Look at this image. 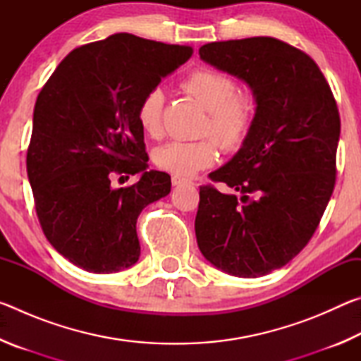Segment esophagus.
<instances>
[{
	"mask_svg": "<svg viewBox=\"0 0 361 361\" xmlns=\"http://www.w3.org/2000/svg\"><path fill=\"white\" fill-rule=\"evenodd\" d=\"M191 180L185 178V176H180V175H173L172 176V185L173 186H181V185H191Z\"/></svg>",
	"mask_w": 361,
	"mask_h": 361,
	"instance_id": "esophagus-1",
	"label": "esophagus"
}]
</instances>
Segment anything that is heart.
<instances>
[{"label":"heart","instance_id":"heart-1","mask_svg":"<svg viewBox=\"0 0 361 361\" xmlns=\"http://www.w3.org/2000/svg\"><path fill=\"white\" fill-rule=\"evenodd\" d=\"M181 87L209 111L205 133H212L224 149L239 148L255 122V95L248 90L237 89L231 76L209 66L189 73L183 79ZM162 114L164 92L161 87H152L142 97L137 106V121L142 130L154 138L161 135ZM216 157L218 148L212 138L197 142L175 140L154 151L157 167L180 176H191L199 170L212 167Z\"/></svg>","mask_w":361,"mask_h":361}]
</instances>
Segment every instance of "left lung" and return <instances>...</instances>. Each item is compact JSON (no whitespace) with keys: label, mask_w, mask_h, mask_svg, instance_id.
<instances>
[{"label":"left lung","mask_w":361,"mask_h":361,"mask_svg":"<svg viewBox=\"0 0 361 361\" xmlns=\"http://www.w3.org/2000/svg\"><path fill=\"white\" fill-rule=\"evenodd\" d=\"M199 56L248 84L256 116L237 154L210 173L232 192L200 186L197 245L231 276H266L319 228L336 183L338 105L314 60L280 39L210 42Z\"/></svg>","instance_id":"obj_1"}]
</instances>
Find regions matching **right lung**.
<instances>
[{
	"label": "right lung",
	"mask_w": 361,
	"mask_h": 361,
	"mask_svg": "<svg viewBox=\"0 0 361 361\" xmlns=\"http://www.w3.org/2000/svg\"><path fill=\"white\" fill-rule=\"evenodd\" d=\"M191 56V46L116 33L71 51L36 99L27 152L36 215L51 245L84 271L119 272L140 258L138 215L172 181L148 170L137 106ZM116 174L139 181L114 190Z\"/></svg>",
	"instance_id": "obj_1"
}]
</instances>
